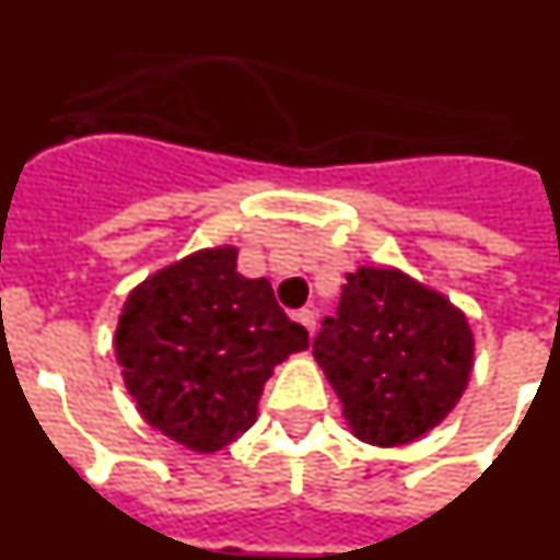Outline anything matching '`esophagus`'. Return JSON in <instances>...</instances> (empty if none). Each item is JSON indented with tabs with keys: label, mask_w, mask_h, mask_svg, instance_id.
Here are the masks:
<instances>
[{
	"label": "esophagus",
	"mask_w": 560,
	"mask_h": 560,
	"mask_svg": "<svg viewBox=\"0 0 560 560\" xmlns=\"http://www.w3.org/2000/svg\"><path fill=\"white\" fill-rule=\"evenodd\" d=\"M296 323H303L305 330H308V334L314 336V330H316V311H311V308L296 311Z\"/></svg>",
	"instance_id": "34e87169"
}]
</instances>
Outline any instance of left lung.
<instances>
[{"label": "left lung", "mask_w": 560, "mask_h": 560, "mask_svg": "<svg viewBox=\"0 0 560 560\" xmlns=\"http://www.w3.org/2000/svg\"><path fill=\"white\" fill-rule=\"evenodd\" d=\"M314 359L364 443L404 446L434 429L465 393L474 336L463 311L398 269L361 266L325 316Z\"/></svg>", "instance_id": "8db88e82"}]
</instances>
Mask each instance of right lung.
<instances>
[{
	"label": "right lung",
	"instance_id": "add662e5",
	"mask_svg": "<svg viewBox=\"0 0 560 560\" xmlns=\"http://www.w3.org/2000/svg\"><path fill=\"white\" fill-rule=\"evenodd\" d=\"M237 249H201L128 294L114 350L153 429L190 452L230 446L257 418L275 364L308 348L266 277L235 269Z\"/></svg>",
	"mask_w": 560,
	"mask_h": 560
}]
</instances>
